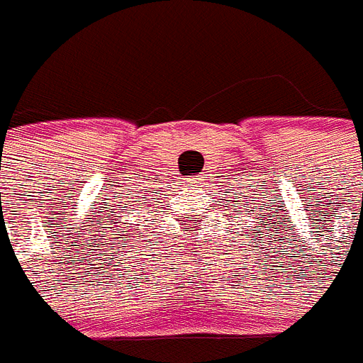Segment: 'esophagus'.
<instances>
[{
    "label": "esophagus",
    "instance_id": "34e87169",
    "mask_svg": "<svg viewBox=\"0 0 363 363\" xmlns=\"http://www.w3.org/2000/svg\"><path fill=\"white\" fill-rule=\"evenodd\" d=\"M186 186L188 188H197V190H199V188L205 186V177H197V179H190Z\"/></svg>",
    "mask_w": 363,
    "mask_h": 363
}]
</instances>
